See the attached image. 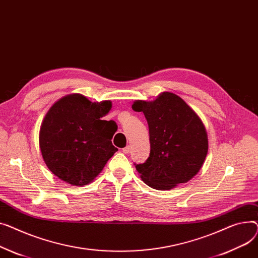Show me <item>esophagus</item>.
<instances>
[{
    "mask_svg": "<svg viewBox=\"0 0 258 258\" xmlns=\"http://www.w3.org/2000/svg\"><path fill=\"white\" fill-rule=\"evenodd\" d=\"M123 152L125 153V154H128L129 152H130V147L129 146H127V147H125L124 149H123Z\"/></svg>",
    "mask_w": 258,
    "mask_h": 258,
    "instance_id": "obj_1",
    "label": "esophagus"
}]
</instances>
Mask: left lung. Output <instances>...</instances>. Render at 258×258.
Returning <instances> with one entry per match:
<instances>
[{
  "mask_svg": "<svg viewBox=\"0 0 258 258\" xmlns=\"http://www.w3.org/2000/svg\"><path fill=\"white\" fill-rule=\"evenodd\" d=\"M149 126L150 156L135 164L150 187L165 190L186 183L201 170L208 152V138L199 115L179 96L163 92L153 101L138 100Z\"/></svg>",
  "mask_w": 258,
  "mask_h": 258,
  "instance_id": "8db88e82",
  "label": "left lung"
}]
</instances>
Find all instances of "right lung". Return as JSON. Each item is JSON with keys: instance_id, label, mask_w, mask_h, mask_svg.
Here are the masks:
<instances>
[{"instance_id": "obj_1", "label": "right lung", "mask_w": 258, "mask_h": 258, "mask_svg": "<svg viewBox=\"0 0 258 258\" xmlns=\"http://www.w3.org/2000/svg\"><path fill=\"white\" fill-rule=\"evenodd\" d=\"M111 101L90 102L71 94L55 102L39 130V148L48 169L67 183L83 186L93 182L116 152L111 139L113 120L102 119Z\"/></svg>"}]
</instances>
